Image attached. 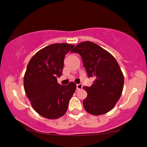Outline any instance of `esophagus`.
<instances>
[{"label": "esophagus", "mask_w": 147, "mask_h": 147, "mask_svg": "<svg viewBox=\"0 0 147 147\" xmlns=\"http://www.w3.org/2000/svg\"><path fill=\"white\" fill-rule=\"evenodd\" d=\"M82 87H83V86H82V84H77V85H76V88H77L78 90H81Z\"/></svg>", "instance_id": "esophagus-1"}]
</instances>
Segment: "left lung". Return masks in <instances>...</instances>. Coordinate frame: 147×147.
Instances as JSON below:
<instances>
[{"mask_svg":"<svg viewBox=\"0 0 147 147\" xmlns=\"http://www.w3.org/2000/svg\"><path fill=\"white\" fill-rule=\"evenodd\" d=\"M71 52L81 55L88 77L94 78L90 87H83L88 96L83 101L86 112L99 116L110 111L121 96L124 76L114 56L91 41L78 44Z\"/></svg>","mask_w":147,"mask_h":147,"instance_id":"left-lung-1","label":"left lung"}]
</instances>
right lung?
<instances>
[{"label":"right lung","instance_id":"1","mask_svg":"<svg viewBox=\"0 0 147 147\" xmlns=\"http://www.w3.org/2000/svg\"><path fill=\"white\" fill-rule=\"evenodd\" d=\"M74 45L55 43L40 49L27 65L24 76V89L33 109L47 119H57L67 110L76 84L57 83L63 69V60Z\"/></svg>","mask_w":147,"mask_h":147}]
</instances>
